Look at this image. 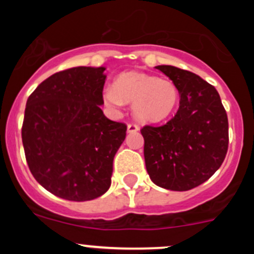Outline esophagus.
I'll list each match as a JSON object with an SVG mask.
<instances>
[{"label": "esophagus", "mask_w": 254, "mask_h": 254, "mask_svg": "<svg viewBox=\"0 0 254 254\" xmlns=\"http://www.w3.org/2000/svg\"><path fill=\"white\" fill-rule=\"evenodd\" d=\"M138 126L136 125V123H128L127 125V131L129 132V133H133V132H137L138 131Z\"/></svg>", "instance_id": "1"}]
</instances>
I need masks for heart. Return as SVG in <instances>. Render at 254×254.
<instances>
[{"instance_id": "1", "label": "heart", "mask_w": 254, "mask_h": 254, "mask_svg": "<svg viewBox=\"0 0 254 254\" xmlns=\"http://www.w3.org/2000/svg\"><path fill=\"white\" fill-rule=\"evenodd\" d=\"M103 100L113 111L121 109L126 102L132 103V113L138 121L158 123L174 113L179 90L169 78L131 71L118 76L114 85L104 87Z\"/></svg>"}]
</instances>
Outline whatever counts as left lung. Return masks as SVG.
Returning a JSON list of instances; mask_svg holds the SVG:
<instances>
[{
    "instance_id": "left-lung-1",
    "label": "left lung",
    "mask_w": 254,
    "mask_h": 254,
    "mask_svg": "<svg viewBox=\"0 0 254 254\" xmlns=\"http://www.w3.org/2000/svg\"><path fill=\"white\" fill-rule=\"evenodd\" d=\"M177 85L179 108L160 127L145 126L143 156L150 179L170 190H188L207 181L228 151V116L219 93L196 73L156 66Z\"/></svg>"
}]
</instances>
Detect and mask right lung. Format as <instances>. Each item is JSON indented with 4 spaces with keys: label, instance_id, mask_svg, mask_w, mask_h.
<instances>
[{
    "label": "right lung",
    "instance_id": "add662e5",
    "mask_svg": "<svg viewBox=\"0 0 254 254\" xmlns=\"http://www.w3.org/2000/svg\"><path fill=\"white\" fill-rule=\"evenodd\" d=\"M105 67L49 76L26 102L21 137L31 174L68 201H90L111 187L113 159L127 126L104 116Z\"/></svg>",
    "mask_w": 254,
    "mask_h": 254
}]
</instances>
